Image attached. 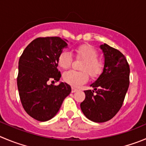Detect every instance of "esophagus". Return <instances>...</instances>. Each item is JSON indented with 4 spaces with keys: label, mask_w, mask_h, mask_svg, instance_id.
I'll return each instance as SVG.
<instances>
[{
    "label": "esophagus",
    "mask_w": 146,
    "mask_h": 146,
    "mask_svg": "<svg viewBox=\"0 0 146 146\" xmlns=\"http://www.w3.org/2000/svg\"><path fill=\"white\" fill-rule=\"evenodd\" d=\"M78 91V89H76V88H72V93H75V92H76Z\"/></svg>",
    "instance_id": "esophagus-1"
}]
</instances>
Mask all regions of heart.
I'll use <instances>...</instances> for the list:
<instances>
[{"instance_id": "obj_1", "label": "heart", "mask_w": 146, "mask_h": 146, "mask_svg": "<svg viewBox=\"0 0 146 146\" xmlns=\"http://www.w3.org/2000/svg\"><path fill=\"white\" fill-rule=\"evenodd\" d=\"M78 58H81L85 60L82 66L83 72L75 71L73 70H68L63 73V80L73 87H79L85 84L88 80L89 73L92 77L99 76L103 69V64L97 59L98 53L92 46L84 44L77 47L76 50ZM73 62V55L68 50H64L60 54L58 59V65L62 68H68Z\"/></svg>"}]
</instances>
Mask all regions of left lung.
<instances>
[{
	"label": "left lung",
	"mask_w": 146,
	"mask_h": 146,
	"mask_svg": "<svg viewBox=\"0 0 146 146\" xmlns=\"http://www.w3.org/2000/svg\"><path fill=\"white\" fill-rule=\"evenodd\" d=\"M100 49L104 58L103 71L90 85L94 90L84 91L86 98L81 103L84 115L94 122H107L115 116L130 84V67L123 54L107 44H101Z\"/></svg>",
	"instance_id": "obj_1"
}]
</instances>
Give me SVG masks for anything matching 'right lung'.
Segmentation results:
<instances>
[{"instance_id":"add662e5","label":"right lung","mask_w":146,"mask_h":146,"mask_svg":"<svg viewBox=\"0 0 146 146\" xmlns=\"http://www.w3.org/2000/svg\"><path fill=\"white\" fill-rule=\"evenodd\" d=\"M68 40L58 36L36 38L23 52L19 61L17 86L20 99L27 114L40 122L54 117L64 99L71 92L66 83L59 81L58 59Z\"/></svg>"}]
</instances>
